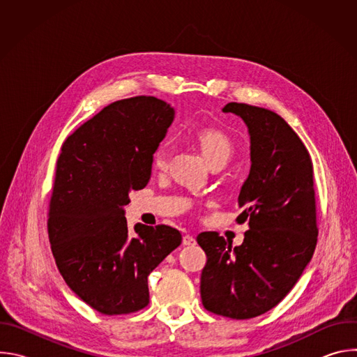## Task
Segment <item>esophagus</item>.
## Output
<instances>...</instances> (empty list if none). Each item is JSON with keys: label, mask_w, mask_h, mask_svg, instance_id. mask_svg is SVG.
<instances>
[{"label": "esophagus", "mask_w": 357, "mask_h": 357, "mask_svg": "<svg viewBox=\"0 0 357 357\" xmlns=\"http://www.w3.org/2000/svg\"><path fill=\"white\" fill-rule=\"evenodd\" d=\"M182 244H183V245H195V244H196V240H195V237H192L190 234H185L183 238H182Z\"/></svg>", "instance_id": "1"}]
</instances>
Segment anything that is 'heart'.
I'll use <instances>...</instances> for the list:
<instances>
[{
    "label": "heart",
    "mask_w": 357,
    "mask_h": 357,
    "mask_svg": "<svg viewBox=\"0 0 357 357\" xmlns=\"http://www.w3.org/2000/svg\"><path fill=\"white\" fill-rule=\"evenodd\" d=\"M195 141L200 148L208 164L213 161H227L233 154L234 144L231 138L222 130L205 128L195 134ZM169 161V148L167 142H161L151 155V164L157 171H164Z\"/></svg>",
    "instance_id": "b5f03b06"
}]
</instances>
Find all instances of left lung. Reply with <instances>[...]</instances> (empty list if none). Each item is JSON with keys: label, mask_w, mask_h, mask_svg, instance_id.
Instances as JSON below:
<instances>
[{"label": "left lung", "mask_w": 357, "mask_h": 357, "mask_svg": "<svg viewBox=\"0 0 357 357\" xmlns=\"http://www.w3.org/2000/svg\"><path fill=\"white\" fill-rule=\"evenodd\" d=\"M250 135V174L238 193V223L248 222L231 248L216 231L197 236L206 252L200 275L202 303L231 319L266 314L294 288L310 264L318 237L314 168L308 149L277 113L229 103Z\"/></svg>", "instance_id": "8db88e82"}]
</instances>
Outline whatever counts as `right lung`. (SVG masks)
I'll return each mask as SVG.
<instances>
[{"mask_svg":"<svg viewBox=\"0 0 357 357\" xmlns=\"http://www.w3.org/2000/svg\"><path fill=\"white\" fill-rule=\"evenodd\" d=\"M175 110L164 100H119L80 126L62 145L49 205L47 234L69 288L105 315H124L149 302L148 275L181 243L169 226L128 230L130 192L146 186L151 155Z\"/></svg>","mask_w":357,"mask_h":357,"instance_id":"obj_1","label":"right lung"}]
</instances>
